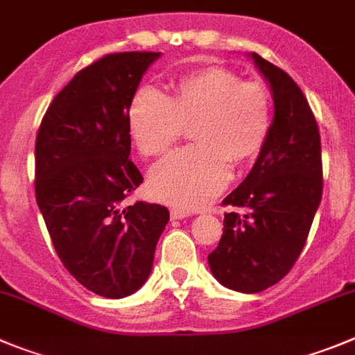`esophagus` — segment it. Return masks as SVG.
<instances>
[{"instance_id":"esophagus-1","label":"esophagus","mask_w":355,"mask_h":355,"mask_svg":"<svg viewBox=\"0 0 355 355\" xmlns=\"http://www.w3.org/2000/svg\"><path fill=\"white\" fill-rule=\"evenodd\" d=\"M190 216L188 211H181V209H172L171 211V218L172 220H184V218Z\"/></svg>"}]
</instances>
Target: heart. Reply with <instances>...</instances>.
Wrapping results in <instances>:
<instances>
[{"instance_id":"b5f03b06","label":"heart","mask_w":355,"mask_h":355,"mask_svg":"<svg viewBox=\"0 0 355 355\" xmlns=\"http://www.w3.org/2000/svg\"><path fill=\"white\" fill-rule=\"evenodd\" d=\"M174 96L144 86L133 95L126 125L144 156L167 153L193 126L197 148L171 155L149 175L153 199L180 209H197L230 180V164L259 156L271 128V100L264 86L243 83L232 70L207 67L181 76Z\"/></svg>"}]
</instances>
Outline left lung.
Returning <instances> with one entry per match:
<instances>
[{
    "label": "left lung",
    "mask_w": 355,
    "mask_h": 355,
    "mask_svg": "<svg viewBox=\"0 0 355 355\" xmlns=\"http://www.w3.org/2000/svg\"><path fill=\"white\" fill-rule=\"evenodd\" d=\"M248 58L268 83L275 114L250 174L223 199L243 214H225L223 236L207 264L223 287L255 294L278 284L306 243L322 199V155L303 91L259 54Z\"/></svg>",
    "instance_id": "1"
}]
</instances>
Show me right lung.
Masks as SVG:
<instances>
[{
    "label": "right lung",
    "instance_id": "obj_1",
    "mask_svg": "<svg viewBox=\"0 0 355 355\" xmlns=\"http://www.w3.org/2000/svg\"><path fill=\"white\" fill-rule=\"evenodd\" d=\"M162 52L109 54L76 73L49 105L35 144L37 204L67 271L87 291L121 299L149 278L168 214L123 207L142 183L128 160V107Z\"/></svg>",
    "mask_w": 355,
    "mask_h": 355
}]
</instances>
